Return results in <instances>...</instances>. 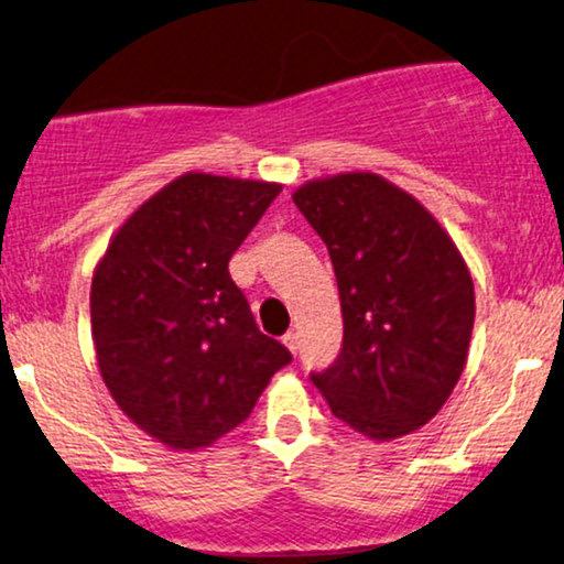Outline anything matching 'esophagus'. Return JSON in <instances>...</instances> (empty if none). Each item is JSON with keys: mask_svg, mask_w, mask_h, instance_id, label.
Instances as JSON below:
<instances>
[{"mask_svg": "<svg viewBox=\"0 0 564 564\" xmlns=\"http://www.w3.org/2000/svg\"><path fill=\"white\" fill-rule=\"evenodd\" d=\"M283 345H286L291 352L296 355V349H300V336H296L294 332H289V334H283Z\"/></svg>", "mask_w": 564, "mask_h": 564, "instance_id": "34e87169", "label": "esophagus"}]
</instances>
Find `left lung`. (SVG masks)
I'll list each match as a JSON object with an SVG mask.
<instances>
[{
  "label": "left lung",
  "instance_id": "8db88e82",
  "mask_svg": "<svg viewBox=\"0 0 564 564\" xmlns=\"http://www.w3.org/2000/svg\"><path fill=\"white\" fill-rule=\"evenodd\" d=\"M332 257L341 352L313 384L334 416L371 440L419 430L467 364L475 283L456 243L411 193L371 172L313 180L294 193Z\"/></svg>",
  "mask_w": 564,
  "mask_h": 564
}]
</instances>
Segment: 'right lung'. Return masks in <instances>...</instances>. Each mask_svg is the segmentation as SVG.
<instances>
[{"mask_svg": "<svg viewBox=\"0 0 564 564\" xmlns=\"http://www.w3.org/2000/svg\"><path fill=\"white\" fill-rule=\"evenodd\" d=\"M278 193L275 183L187 172L121 225L97 264L89 313L102 381L170 448H206L236 430L291 364L228 273Z\"/></svg>", "mask_w": 564, "mask_h": 564, "instance_id": "add662e5", "label": "right lung"}]
</instances>
